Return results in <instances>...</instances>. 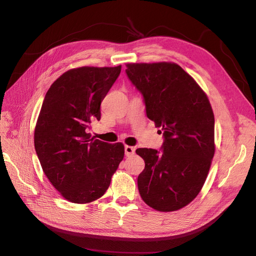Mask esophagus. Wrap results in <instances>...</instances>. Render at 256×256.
I'll return each instance as SVG.
<instances>
[{
    "instance_id": "34e87169",
    "label": "esophagus",
    "mask_w": 256,
    "mask_h": 256,
    "mask_svg": "<svg viewBox=\"0 0 256 256\" xmlns=\"http://www.w3.org/2000/svg\"><path fill=\"white\" fill-rule=\"evenodd\" d=\"M134 152H136V148L134 147H132V146H128V145H126L125 146V154L127 157H129V156H132V154H134Z\"/></svg>"
}]
</instances>
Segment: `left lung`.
<instances>
[{"mask_svg": "<svg viewBox=\"0 0 256 256\" xmlns=\"http://www.w3.org/2000/svg\"><path fill=\"white\" fill-rule=\"evenodd\" d=\"M130 81L142 92L147 118L164 134L162 150L138 148L145 168L138 177L144 202L158 212L187 206L202 190L214 154V116L206 92L171 62L130 63Z\"/></svg>", "mask_w": 256, "mask_h": 256, "instance_id": "8db88e82", "label": "left lung"}]
</instances>
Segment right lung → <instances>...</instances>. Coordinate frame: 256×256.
I'll use <instances>...</instances> for the list:
<instances>
[{
    "mask_svg": "<svg viewBox=\"0 0 256 256\" xmlns=\"http://www.w3.org/2000/svg\"><path fill=\"white\" fill-rule=\"evenodd\" d=\"M120 69H69L44 96L34 132L36 154L53 187L72 203L102 198L125 154L122 143L102 142L88 134Z\"/></svg>",
    "mask_w": 256,
    "mask_h": 256,
    "instance_id": "add662e5",
    "label": "right lung"
}]
</instances>
